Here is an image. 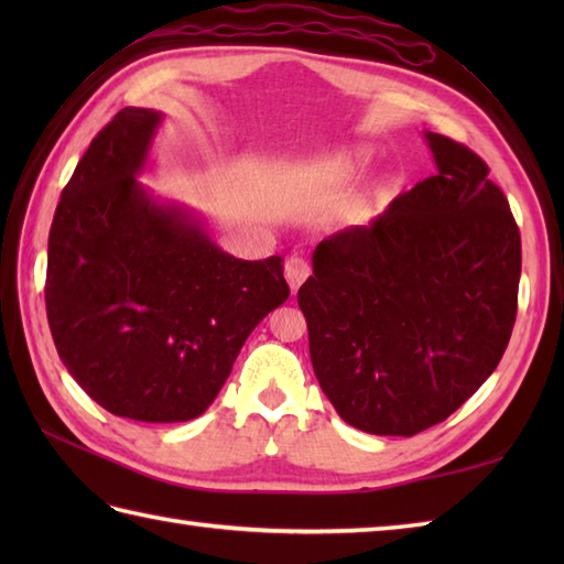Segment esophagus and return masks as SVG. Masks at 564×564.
<instances>
[{
    "label": "esophagus",
    "mask_w": 564,
    "mask_h": 564,
    "mask_svg": "<svg viewBox=\"0 0 564 564\" xmlns=\"http://www.w3.org/2000/svg\"><path fill=\"white\" fill-rule=\"evenodd\" d=\"M310 271L313 269H310V263L303 257H291L289 261H285V281H289L293 293L301 289L303 281L310 275Z\"/></svg>",
    "instance_id": "obj_1"
}]
</instances>
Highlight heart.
I'll return each mask as SVG.
<instances>
[{"label": "heart", "mask_w": 564, "mask_h": 564, "mask_svg": "<svg viewBox=\"0 0 564 564\" xmlns=\"http://www.w3.org/2000/svg\"><path fill=\"white\" fill-rule=\"evenodd\" d=\"M370 162V150H364L358 148L354 152H346L339 158V170H346V172H358L364 170V166Z\"/></svg>", "instance_id": "b5f03b06"}]
</instances>
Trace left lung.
Instances as JSON below:
<instances>
[{"label":"left lung","mask_w":564,"mask_h":564,"mask_svg":"<svg viewBox=\"0 0 564 564\" xmlns=\"http://www.w3.org/2000/svg\"><path fill=\"white\" fill-rule=\"evenodd\" d=\"M436 174L322 239L297 291L322 392L346 424L414 436L492 376L519 307L521 235L482 158L426 133Z\"/></svg>","instance_id":"1"}]
</instances>
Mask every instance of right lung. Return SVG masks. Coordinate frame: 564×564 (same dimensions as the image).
<instances>
[{
	"mask_svg": "<svg viewBox=\"0 0 564 564\" xmlns=\"http://www.w3.org/2000/svg\"><path fill=\"white\" fill-rule=\"evenodd\" d=\"M162 113L121 109L63 188L47 237L45 310L79 388L116 416L188 422L247 337L289 301L281 257L235 259L142 172Z\"/></svg>",
	"mask_w": 564,
	"mask_h": 564,
	"instance_id": "1",
	"label": "right lung"
}]
</instances>
